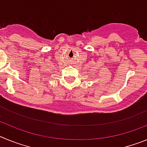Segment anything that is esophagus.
<instances>
[{
	"label": "esophagus",
	"mask_w": 147,
	"mask_h": 147,
	"mask_svg": "<svg viewBox=\"0 0 147 147\" xmlns=\"http://www.w3.org/2000/svg\"><path fill=\"white\" fill-rule=\"evenodd\" d=\"M69 62H71V64H72V62H71V61H69Z\"/></svg>",
	"instance_id": "obj_1"
}]
</instances>
